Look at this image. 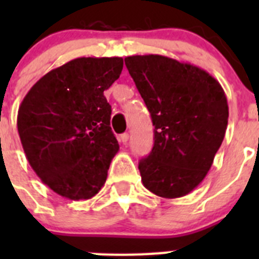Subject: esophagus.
<instances>
[{
    "label": "esophagus",
    "instance_id": "34e87169",
    "mask_svg": "<svg viewBox=\"0 0 259 259\" xmlns=\"http://www.w3.org/2000/svg\"><path fill=\"white\" fill-rule=\"evenodd\" d=\"M128 139H130V135H128V134H122L120 136H119V141H120V143H123V144H127Z\"/></svg>",
    "mask_w": 259,
    "mask_h": 259
}]
</instances>
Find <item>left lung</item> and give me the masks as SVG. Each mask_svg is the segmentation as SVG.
I'll return each instance as SVG.
<instances>
[{"label":"left lung","mask_w":259,"mask_h":259,"mask_svg":"<svg viewBox=\"0 0 259 259\" xmlns=\"http://www.w3.org/2000/svg\"><path fill=\"white\" fill-rule=\"evenodd\" d=\"M124 62L154 125L152 152L139 162L144 187L159 197H183L205 179L221 148L227 97L197 66L158 54Z\"/></svg>","instance_id":"1"}]
</instances>
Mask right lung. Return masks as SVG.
Here are the masks:
<instances>
[{
	"label": "right lung",
	"instance_id": "obj_1",
	"mask_svg": "<svg viewBox=\"0 0 259 259\" xmlns=\"http://www.w3.org/2000/svg\"><path fill=\"white\" fill-rule=\"evenodd\" d=\"M123 58L83 57L49 71L18 110V132L41 182L68 200L100 192L119 144L104 91L120 76Z\"/></svg>",
	"mask_w": 259,
	"mask_h": 259
}]
</instances>
